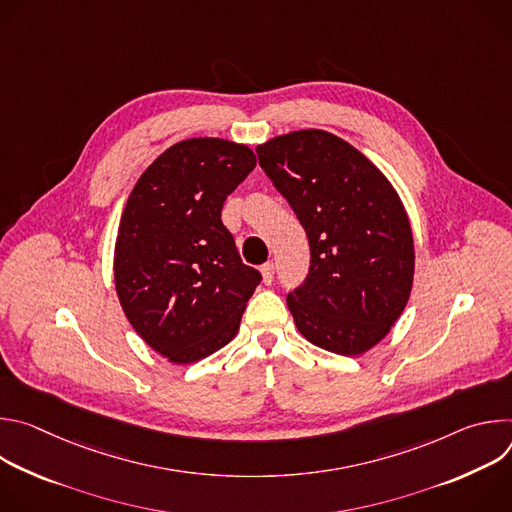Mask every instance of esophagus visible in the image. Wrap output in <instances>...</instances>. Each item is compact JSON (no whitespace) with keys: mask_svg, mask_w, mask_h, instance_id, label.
Listing matches in <instances>:
<instances>
[{"mask_svg":"<svg viewBox=\"0 0 512 512\" xmlns=\"http://www.w3.org/2000/svg\"><path fill=\"white\" fill-rule=\"evenodd\" d=\"M261 277H263V283L265 285H269L271 281H273V273H275V265L273 263H265V265H261Z\"/></svg>","mask_w":512,"mask_h":512,"instance_id":"1","label":"esophagus"}]
</instances>
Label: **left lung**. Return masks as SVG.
Here are the masks:
<instances>
[{
  "label": "left lung",
  "mask_w": 512,
  "mask_h": 512,
  "mask_svg": "<svg viewBox=\"0 0 512 512\" xmlns=\"http://www.w3.org/2000/svg\"><path fill=\"white\" fill-rule=\"evenodd\" d=\"M257 156L310 241V273L287 296L300 334L334 354L369 352L391 332L413 287V233L397 190L324 129L271 137Z\"/></svg>",
  "instance_id": "8db88e82"
}]
</instances>
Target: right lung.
Wrapping results in <instances>:
<instances>
[{"label":"right lung","mask_w":512,"mask_h":512,"mask_svg":"<svg viewBox=\"0 0 512 512\" xmlns=\"http://www.w3.org/2000/svg\"><path fill=\"white\" fill-rule=\"evenodd\" d=\"M255 164L245 143L190 137L129 192L113 255L117 298L141 340L172 364L229 344L261 281L221 221L227 196Z\"/></svg>","instance_id":"right-lung-1"}]
</instances>
